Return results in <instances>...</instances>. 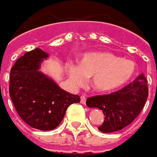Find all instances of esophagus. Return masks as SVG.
I'll use <instances>...</instances> for the list:
<instances>
[{"instance_id":"1","label":"esophagus","mask_w":157,"mask_h":157,"mask_svg":"<svg viewBox=\"0 0 157 157\" xmlns=\"http://www.w3.org/2000/svg\"><path fill=\"white\" fill-rule=\"evenodd\" d=\"M86 99H87V98H86L85 95H82V96H81V103H82V104H85V103H86Z\"/></svg>"}]
</instances>
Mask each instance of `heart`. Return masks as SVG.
I'll return each instance as SVG.
<instances>
[{"label": "heart", "mask_w": 157, "mask_h": 157, "mask_svg": "<svg viewBox=\"0 0 157 157\" xmlns=\"http://www.w3.org/2000/svg\"><path fill=\"white\" fill-rule=\"evenodd\" d=\"M69 77L81 84L85 77L91 78V86L99 92H108L122 87L136 72V64L110 52H91L83 55L79 66L67 64Z\"/></svg>", "instance_id": "1"}]
</instances>
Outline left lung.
Returning a JSON list of instances; mask_svg holds the SVG:
<instances>
[{
  "label": "left lung",
  "mask_w": 157,
  "mask_h": 157,
  "mask_svg": "<svg viewBox=\"0 0 157 157\" xmlns=\"http://www.w3.org/2000/svg\"><path fill=\"white\" fill-rule=\"evenodd\" d=\"M147 79L141 74L131 83L109 95L89 97L86 104L98 108L104 114V122L98 127L103 133H113L129 125L139 116L149 95Z\"/></svg>",
  "instance_id": "1"
}]
</instances>
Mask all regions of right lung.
<instances>
[{
	"label": "right lung",
	"mask_w": 157,
	"mask_h": 157,
	"mask_svg": "<svg viewBox=\"0 0 157 157\" xmlns=\"http://www.w3.org/2000/svg\"><path fill=\"white\" fill-rule=\"evenodd\" d=\"M48 55L40 48L25 53L10 70L9 95L20 117L34 128L52 130L61 123L72 103L80 96L72 95L39 71Z\"/></svg>",
	"instance_id": "right-lung-1"
}]
</instances>
